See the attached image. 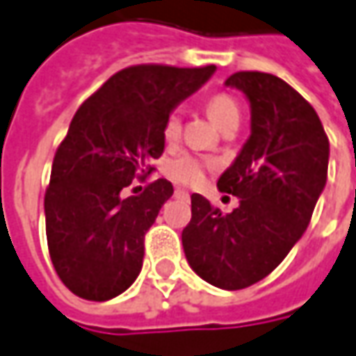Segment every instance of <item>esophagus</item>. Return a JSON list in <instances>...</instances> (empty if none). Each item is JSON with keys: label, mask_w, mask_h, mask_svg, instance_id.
Here are the masks:
<instances>
[{"label": "esophagus", "mask_w": 356, "mask_h": 356, "mask_svg": "<svg viewBox=\"0 0 356 356\" xmlns=\"http://www.w3.org/2000/svg\"><path fill=\"white\" fill-rule=\"evenodd\" d=\"M175 197H189V193H187L185 189H181V187H177V189H175Z\"/></svg>", "instance_id": "1"}]
</instances>
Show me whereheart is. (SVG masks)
<instances>
[{
	"instance_id": "b5f03b06",
	"label": "heart",
	"mask_w": 356,
	"mask_h": 356,
	"mask_svg": "<svg viewBox=\"0 0 356 356\" xmlns=\"http://www.w3.org/2000/svg\"><path fill=\"white\" fill-rule=\"evenodd\" d=\"M207 113L221 129L231 125V123H239L241 119L239 105H237L235 97H231L229 93H213L207 99ZM179 135H181V115L175 109L165 119L163 137L171 145L177 141ZM211 167H213V161H209L205 157L185 153V155H179V157L167 163L165 171L169 177L181 183V185H197L205 179V173Z\"/></svg>"
}]
</instances>
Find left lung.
Instances as JSON below:
<instances>
[{"label":"left lung","mask_w":356,"mask_h":356,"mask_svg":"<svg viewBox=\"0 0 356 356\" xmlns=\"http://www.w3.org/2000/svg\"><path fill=\"white\" fill-rule=\"evenodd\" d=\"M225 83L251 103V137L217 181L239 207L223 213L193 193L181 237L201 279L239 291L277 269L301 239L327 183L329 137L313 105L281 77L237 71Z\"/></svg>","instance_id":"obj_1"}]
</instances>
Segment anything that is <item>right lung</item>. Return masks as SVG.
<instances>
[{"label":"right lung","instance_id":"1","mask_svg":"<svg viewBox=\"0 0 356 356\" xmlns=\"http://www.w3.org/2000/svg\"><path fill=\"white\" fill-rule=\"evenodd\" d=\"M215 71L141 63L117 71L89 95L55 151L45 189V233L54 269L73 295L107 301L129 289L143 267L145 233L173 195L167 179L145 181L165 149L163 125L179 101Z\"/></svg>","mask_w":356,"mask_h":356}]
</instances>
